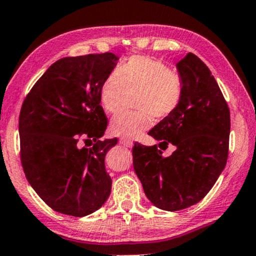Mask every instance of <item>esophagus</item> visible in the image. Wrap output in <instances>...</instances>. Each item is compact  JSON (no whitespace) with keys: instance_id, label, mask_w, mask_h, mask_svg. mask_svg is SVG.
I'll return each mask as SVG.
<instances>
[{"instance_id":"esophagus-1","label":"esophagus","mask_w":256,"mask_h":256,"mask_svg":"<svg viewBox=\"0 0 256 256\" xmlns=\"http://www.w3.org/2000/svg\"><path fill=\"white\" fill-rule=\"evenodd\" d=\"M120 144L128 146V148H131L132 146H134V142L130 140V138H126V137H122L120 138Z\"/></svg>"}]
</instances>
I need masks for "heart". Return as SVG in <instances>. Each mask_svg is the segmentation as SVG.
Listing matches in <instances>:
<instances>
[{"instance_id": "1", "label": "heart", "mask_w": 256, "mask_h": 256, "mask_svg": "<svg viewBox=\"0 0 256 256\" xmlns=\"http://www.w3.org/2000/svg\"><path fill=\"white\" fill-rule=\"evenodd\" d=\"M138 110H122L110 120V132L134 138L150 128L152 116L165 119L177 110L184 95L180 74L162 61L134 55L110 72L100 88V104L107 113L118 110L126 92H134Z\"/></svg>"}]
</instances>
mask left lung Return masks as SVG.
Here are the masks:
<instances>
[{"instance_id": "8db88e82", "label": "left lung", "mask_w": 256, "mask_h": 256, "mask_svg": "<svg viewBox=\"0 0 256 256\" xmlns=\"http://www.w3.org/2000/svg\"><path fill=\"white\" fill-rule=\"evenodd\" d=\"M184 95L174 113L148 132L161 149L176 146L164 158L158 146L134 143V168L146 198L164 210H184L207 195L228 155L230 110L206 64L188 52L177 64Z\"/></svg>"}]
</instances>
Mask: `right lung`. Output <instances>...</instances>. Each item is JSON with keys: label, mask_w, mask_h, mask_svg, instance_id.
I'll return each mask as SVG.
<instances>
[{"label": "right lung", "mask_w": 256, "mask_h": 256, "mask_svg": "<svg viewBox=\"0 0 256 256\" xmlns=\"http://www.w3.org/2000/svg\"><path fill=\"white\" fill-rule=\"evenodd\" d=\"M116 61L112 52L61 58L38 79L22 102V170L38 196L58 213L88 216L110 194L104 158L118 140H100L108 124L100 104V88ZM80 140L93 146L82 148Z\"/></svg>", "instance_id": "add662e5"}]
</instances>
